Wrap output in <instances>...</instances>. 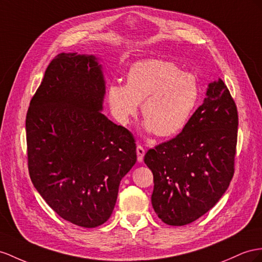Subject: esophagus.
Segmentation results:
<instances>
[{
	"mask_svg": "<svg viewBox=\"0 0 262 262\" xmlns=\"http://www.w3.org/2000/svg\"><path fill=\"white\" fill-rule=\"evenodd\" d=\"M136 154H137V160L139 163H142L143 159H144V155H145V149L140 145L137 146Z\"/></svg>",
	"mask_w": 262,
	"mask_h": 262,
	"instance_id": "obj_1",
	"label": "esophagus"
}]
</instances>
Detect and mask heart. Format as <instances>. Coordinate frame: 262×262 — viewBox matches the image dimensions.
<instances>
[{"instance_id":"obj_1","label":"heart","mask_w":262,"mask_h":262,"mask_svg":"<svg viewBox=\"0 0 262 262\" xmlns=\"http://www.w3.org/2000/svg\"><path fill=\"white\" fill-rule=\"evenodd\" d=\"M107 97L122 125L129 124L142 103L144 130L169 137L188 123L198 103L199 87L191 74L170 62L151 58L134 64L126 84L112 83Z\"/></svg>"}]
</instances>
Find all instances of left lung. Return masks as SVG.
Wrapping results in <instances>:
<instances>
[{
  "label": "left lung",
  "instance_id": "obj_1",
  "mask_svg": "<svg viewBox=\"0 0 262 262\" xmlns=\"http://www.w3.org/2000/svg\"><path fill=\"white\" fill-rule=\"evenodd\" d=\"M237 130L236 104L218 78L208 84L203 105L182 133L146 152L151 205L165 224L188 225L223 197L233 176Z\"/></svg>",
  "mask_w": 262,
  "mask_h": 262
}]
</instances>
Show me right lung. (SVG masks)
Wrapping results in <instances>:
<instances>
[{"instance_id":"obj_1","label":"right lung","mask_w":262,"mask_h":262,"mask_svg":"<svg viewBox=\"0 0 262 262\" xmlns=\"http://www.w3.org/2000/svg\"><path fill=\"white\" fill-rule=\"evenodd\" d=\"M99 61L58 54L25 123L33 185L58 216L84 228L108 220L120 180L137 159L132 133L102 113L106 85Z\"/></svg>"}]
</instances>
